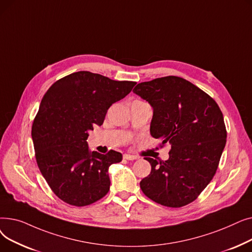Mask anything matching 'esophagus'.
<instances>
[{"label": "esophagus", "instance_id": "1", "mask_svg": "<svg viewBox=\"0 0 252 252\" xmlns=\"http://www.w3.org/2000/svg\"><path fill=\"white\" fill-rule=\"evenodd\" d=\"M124 158L126 160H135L137 159V157L134 155H129V154H124Z\"/></svg>", "mask_w": 252, "mask_h": 252}]
</instances>
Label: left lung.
<instances>
[{"label":"left lung","mask_w":252,"mask_h":252,"mask_svg":"<svg viewBox=\"0 0 252 252\" xmlns=\"http://www.w3.org/2000/svg\"><path fill=\"white\" fill-rule=\"evenodd\" d=\"M153 107L150 134L171 145L169 158L145 157L151 173L140 182L154 202L182 207L193 202L213 180L227 130L217 102L201 89L179 76H164L138 84L133 90Z\"/></svg>","instance_id":"left-lung-1"}]
</instances>
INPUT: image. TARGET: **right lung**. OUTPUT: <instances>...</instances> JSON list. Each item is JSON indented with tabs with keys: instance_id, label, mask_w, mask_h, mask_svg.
<instances>
[{
	"instance_id": "1",
	"label": "right lung",
	"mask_w": 252,
	"mask_h": 252,
	"mask_svg": "<svg viewBox=\"0 0 252 252\" xmlns=\"http://www.w3.org/2000/svg\"><path fill=\"white\" fill-rule=\"evenodd\" d=\"M137 83L113 81L77 71L53 84L44 95L32 127L35 159L54 194L65 203L86 206L108 193V168L123 154L90 151L87 139L101 126L110 106Z\"/></svg>"
}]
</instances>
